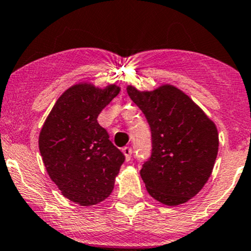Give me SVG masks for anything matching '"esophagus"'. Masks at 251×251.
<instances>
[{"instance_id": "1", "label": "esophagus", "mask_w": 251, "mask_h": 251, "mask_svg": "<svg viewBox=\"0 0 251 251\" xmlns=\"http://www.w3.org/2000/svg\"><path fill=\"white\" fill-rule=\"evenodd\" d=\"M123 152H124V155H125L126 161H130L131 155H132V148H131V147H124L123 148Z\"/></svg>"}]
</instances>
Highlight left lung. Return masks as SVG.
Instances as JSON below:
<instances>
[{"instance_id": "left-lung-1", "label": "left lung", "mask_w": 251, "mask_h": 251, "mask_svg": "<svg viewBox=\"0 0 251 251\" xmlns=\"http://www.w3.org/2000/svg\"><path fill=\"white\" fill-rule=\"evenodd\" d=\"M127 94L151 131V155L141 168L148 192L167 205L188 202L214 167L219 148L215 124L172 85L144 92L127 86Z\"/></svg>"}]
</instances>
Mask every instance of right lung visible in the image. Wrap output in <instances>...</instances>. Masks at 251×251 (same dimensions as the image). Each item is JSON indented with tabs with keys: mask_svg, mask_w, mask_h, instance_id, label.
Wrapping results in <instances>:
<instances>
[{
	"mask_svg": "<svg viewBox=\"0 0 251 251\" xmlns=\"http://www.w3.org/2000/svg\"><path fill=\"white\" fill-rule=\"evenodd\" d=\"M119 91L117 85L103 90L86 83L73 85L59 97L39 133V151L49 176L63 196L80 205L107 199L125 161L97 123Z\"/></svg>",
	"mask_w": 251,
	"mask_h": 251,
	"instance_id": "1",
	"label": "right lung"
}]
</instances>
